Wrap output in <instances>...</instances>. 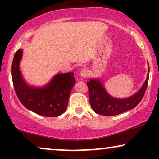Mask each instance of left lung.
I'll list each match as a JSON object with an SVG mask.
<instances>
[{
  "mask_svg": "<svg viewBox=\"0 0 159 159\" xmlns=\"http://www.w3.org/2000/svg\"><path fill=\"white\" fill-rule=\"evenodd\" d=\"M22 54L23 49H19L12 64V83L19 101L28 110L42 116L52 117L63 114L76 82L73 72L57 73L44 86H31L27 83L20 70Z\"/></svg>",
  "mask_w": 159,
  "mask_h": 159,
  "instance_id": "left-lung-1",
  "label": "left lung"
}]
</instances>
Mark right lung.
<instances>
[{
    "mask_svg": "<svg viewBox=\"0 0 159 159\" xmlns=\"http://www.w3.org/2000/svg\"><path fill=\"white\" fill-rule=\"evenodd\" d=\"M149 79L148 75L141 88L135 94L125 98H116L110 96L105 90L103 84L98 78H90L87 82L89 89V98L95 113L104 116H114L127 111L140 102L145 93Z\"/></svg>",
    "mask_w": 159,
    "mask_h": 159,
    "instance_id": "1",
    "label": "right lung"
}]
</instances>
